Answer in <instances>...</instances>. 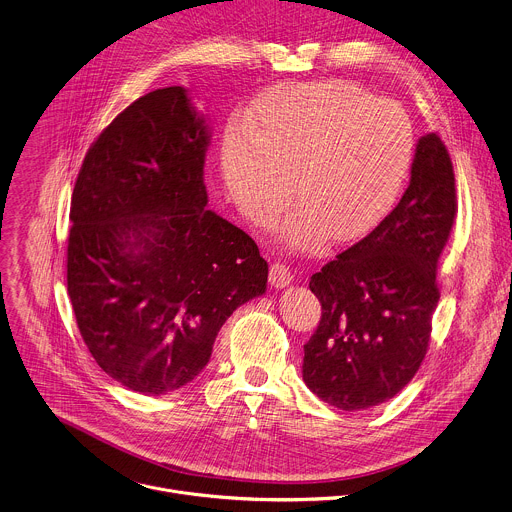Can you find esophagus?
<instances>
[{
  "label": "esophagus",
  "instance_id": "esophagus-1",
  "mask_svg": "<svg viewBox=\"0 0 512 512\" xmlns=\"http://www.w3.org/2000/svg\"><path fill=\"white\" fill-rule=\"evenodd\" d=\"M268 280H270V285L272 287H276V289H285V287H289L291 282L295 280V274H293V270L287 266V264H272L270 266V274H268Z\"/></svg>",
  "mask_w": 512,
  "mask_h": 512
}]
</instances>
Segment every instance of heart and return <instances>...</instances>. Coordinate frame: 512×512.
Instances as JSON below:
<instances>
[{
    "mask_svg": "<svg viewBox=\"0 0 512 512\" xmlns=\"http://www.w3.org/2000/svg\"><path fill=\"white\" fill-rule=\"evenodd\" d=\"M246 132L234 126L223 138L227 193L264 221L287 203L293 179L301 207L282 238L299 250H317L327 234L337 242L368 234L399 197L415 150L405 109L348 81L270 89L250 107Z\"/></svg>",
    "mask_w": 512,
    "mask_h": 512,
    "instance_id": "heart-1",
    "label": "heart"
}]
</instances>
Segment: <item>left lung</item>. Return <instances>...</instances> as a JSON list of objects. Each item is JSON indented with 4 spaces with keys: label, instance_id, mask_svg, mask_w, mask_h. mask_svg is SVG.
I'll use <instances>...</instances> for the list:
<instances>
[{
    "label": "left lung",
    "instance_id": "1",
    "mask_svg": "<svg viewBox=\"0 0 512 512\" xmlns=\"http://www.w3.org/2000/svg\"><path fill=\"white\" fill-rule=\"evenodd\" d=\"M458 211L437 134L417 142L411 181L374 230L311 276L321 321L305 344L303 380L342 411L376 407L417 374L439 301L437 260Z\"/></svg>",
    "mask_w": 512,
    "mask_h": 512
}]
</instances>
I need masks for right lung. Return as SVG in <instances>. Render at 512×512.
<instances>
[{"mask_svg":"<svg viewBox=\"0 0 512 512\" xmlns=\"http://www.w3.org/2000/svg\"><path fill=\"white\" fill-rule=\"evenodd\" d=\"M209 142L189 91L156 89L99 134L75 183V319L99 368L140 394L191 382L225 319L266 293L256 242L207 209Z\"/></svg>","mask_w":512,"mask_h":512,"instance_id":"right-lung-1","label":"right lung"}]
</instances>
